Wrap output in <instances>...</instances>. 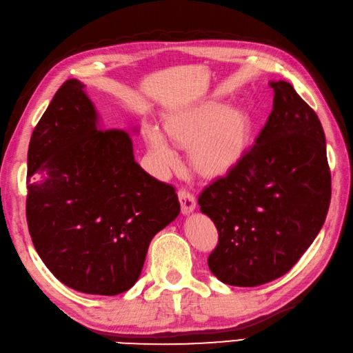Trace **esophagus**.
I'll return each instance as SVG.
<instances>
[{
    "mask_svg": "<svg viewBox=\"0 0 353 353\" xmlns=\"http://www.w3.org/2000/svg\"><path fill=\"white\" fill-rule=\"evenodd\" d=\"M178 198H179V204H181V213L183 214H190L196 208V199L190 192L179 190Z\"/></svg>",
    "mask_w": 353,
    "mask_h": 353,
    "instance_id": "esophagus-1",
    "label": "esophagus"
}]
</instances>
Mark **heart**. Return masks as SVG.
Listing matches in <instances>:
<instances>
[{
    "instance_id": "heart-1",
    "label": "heart",
    "mask_w": 353,
    "mask_h": 353,
    "mask_svg": "<svg viewBox=\"0 0 353 353\" xmlns=\"http://www.w3.org/2000/svg\"><path fill=\"white\" fill-rule=\"evenodd\" d=\"M166 131L174 139L192 143L190 160L203 175H219L239 161L247 148L250 123L247 114L222 100H208L166 120ZM168 134L148 123L145 137L157 168L169 172L178 164V155Z\"/></svg>"
}]
</instances>
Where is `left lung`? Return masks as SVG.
Listing matches in <instances>:
<instances>
[{"label": "left lung", "mask_w": 353, "mask_h": 353, "mask_svg": "<svg viewBox=\"0 0 353 353\" xmlns=\"http://www.w3.org/2000/svg\"><path fill=\"white\" fill-rule=\"evenodd\" d=\"M272 111L254 145L199 195L219 233L208 268L222 283L257 286L286 274L325 224L326 139L291 83L272 81Z\"/></svg>", "instance_id": "left-lung-1"}]
</instances>
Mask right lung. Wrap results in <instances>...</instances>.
Returning a JSON list of instances; mask_svg holds the SVG:
<instances>
[{
  "label": "right lung",
  "mask_w": 353,
  "mask_h": 353,
  "mask_svg": "<svg viewBox=\"0 0 353 353\" xmlns=\"http://www.w3.org/2000/svg\"><path fill=\"white\" fill-rule=\"evenodd\" d=\"M100 121L81 81L57 90L28 145L26 212L57 280L117 296L139 280L150 241L176 219L179 203L174 187L135 161L129 132Z\"/></svg>",
  "instance_id": "add662e5"
}]
</instances>
